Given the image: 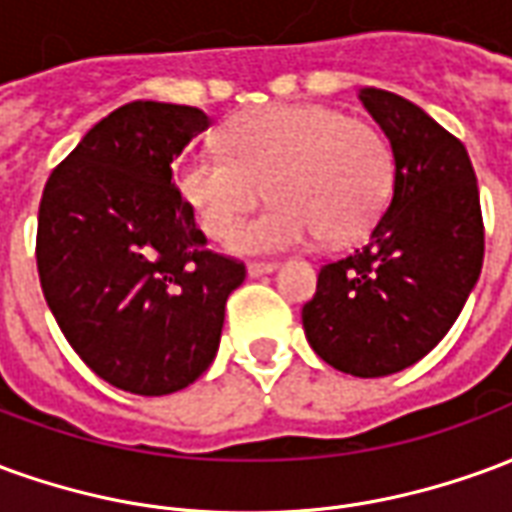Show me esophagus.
<instances>
[{"label": "esophagus", "instance_id": "34e87169", "mask_svg": "<svg viewBox=\"0 0 512 512\" xmlns=\"http://www.w3.org/2000/svg\"><path fill=\"white\" fill-rule=\"evenodd\" d=\"M277 268V263H249L246 266V274L249 277H263V274H271Z\"/></svg>", "mask_w": 512, "mask_h": 512}]
</instances>
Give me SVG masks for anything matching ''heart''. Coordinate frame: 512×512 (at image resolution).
<instances>
[{
    "label": "heart",
    "instance_id": "heart-1",
    "mask_svg": "<svg viewBox=\"0 0 512 512\" xmlns=\"http://www.w3.org/2000/svg\"><path fill=\"white\" fill-rule=\"evenodd\" d=\"M227 153L180 158L175 183L200 230L213 241L262 199L275 205L230 238L238 255H266L365 235L392 189V153L365 120L332 106L274 104L233 117L222 131Z\"/></svg>",
    "mask_w": 512,
    "mask_h": 512
}]
</instances>
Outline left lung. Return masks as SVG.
<instances>
[{"label":"left lung","instance_id":"1","mask_svg":"<svg viewBox=\"0 0 512 512\" xmlns=\"http://www.w3.org/2000/svg\"><path fill=\"white\" fill-rule=\"evenodd\" d=\"M359 101L389 139L392 200L362 249L321 268L301 321L326 365L381 378L450 332L480 279L485 235L466 147L400 95L362 87Z\"/></svg>","mask_w":512,"mask_h":512}]
</instances>
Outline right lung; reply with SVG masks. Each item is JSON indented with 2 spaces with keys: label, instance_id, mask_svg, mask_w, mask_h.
<instances>
[{
  "label": "right lung",
  "instance_id": "add662e5",
  "mask_svg": "<svg viewBox=\"0 0 512 512\" xmlns=\"http://www.w3.org/2000/svg\"><path fill=\"white\" fill-rule=\"evenodd\" d=\"M211 126L197 106L131 101L51 172L38 274L54 321L95 376L158 397L194 384L219 351L244 263L213 255L175 189L172 161Z\"/></svg>",
  "mask_w": 512,
  "mask_h": 512
}]
</instances>
